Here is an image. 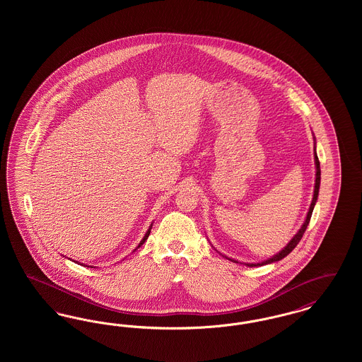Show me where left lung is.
<instances>
[{
	"instance_id": "8db88e82",
	"label": "left lung",
	"mask_w": 362,
	"mask_h": 362,
	"mask_svg": "<svg viewBox=\"0 0 362 362\" xmlns=\"http://www.w3.org/2000/svg\"><path fill=\"white\" fill-rule=\"evenodd\" d=\"M313 141H315V146H313V158H315V168H316V173H315V189H313V198H312V202H310V209H308V213H307V217H305V220H304V223L303 225L300 226V229H298V232L293 236L291 241L279 251V252H276V255H273V257H270V258L266 259V260H262V262H258V263H243V262H239V260H235V259L228 258L226 255L224 254H221V252H218L217 250V252L220 254V255H223L224 258L229 259V260H232V262H235V263H241V264H245V266H248V267H258V266H263V264H270V263H274V262H278V260H281V259L285 258L286 255H289L291 252H292L293 250H294V247L300 243L301 240V238H303V235H304V232H305V229H307V226L310 224V216H312V211H313V207L316 205V202H317V195H319V189H320V163H319V158H317V153H316V139L313 137Z\"/></svg>"
}]
</instances>
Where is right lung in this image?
Masks as SVG:
<instances>
[{"label": "right lung", "mask_w": 362, "mask_h": 362, "mask_svg": "<svg viewBox=\"0 0 362 362\" xmlns=\"http://www.w3.org/2000/svg\"><path fill=\"white\" fill-rule=\"evenodd\" d=\"M152 225H153V223L151 224V226H149V229L146 230V233H145V236L142 238V240L139 241V244H138L137 247H136V250H138V248H139V247H141V245H142V244L145 243V240H146V239L149 238V235H151V229H152ZM136 250H134V251H136ZM134 251H133V252H134ZM77 263H78V264H81V266H86V267H92V266H88V264H84V263H80V262H77Z\"/></svg>", "instance_id": "right-lung-1"}]
</instances>
